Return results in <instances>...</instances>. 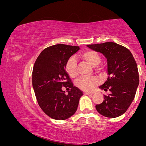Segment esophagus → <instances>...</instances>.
Returning <instances> with one entry per match:
<instances>
[{"label": "esophagus", "instance_id": "1", "mask_svg": "<svg viewBox=\"0 0 146 146\" xmlns=\"http://www.w3.org/2000/svg\"><path fill=\"white\" fill-rule=\"evenodd\" d=\"M84 94H86V95H92V94H93V93H91V92H87V91H85V92H84Z\"/></svg>", "mask_w": 146, "mask_h": 146}]
</instances>
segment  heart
<instances>
[{
  "label": "heart",
  "mask_w": 146,
  "mask_h": 146,
  "mask_svg": "<svg viewBox=\"0 0 146 146\" xmlns=\"http://www.w3.org/2000/svg\"><path fill=\"white\" fill-rule=\"evenodd\" d=\"M81 58L93 67L97 65L100 61V57L98 53L93 50H85L81 54ZM66 71L68 75L72 78H75L78 75L77 61L74 57H71L68 59L66 64ZM100 80L96 77H81L78 79L76 85L79 88L83 90L90 91L92 90Z\"/></svg>",
  "instance_id": "b5f03b06"
}]
</instances>
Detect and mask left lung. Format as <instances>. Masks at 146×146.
Listing matches in <instances>:
<instances>
[{"label": "left lung", "mask_w": 146, "mask_h": 146, "mask_svg": "<svg viewBox=\"0 0 146 146\" xmlns=\"http://www.w3.org/2000/svg\"><path fill=\"white\" fill-rule=\"evenodd\" d=\"M102 53L107 59L108 78L100 89L110 93L104 95L101 104H96L98 113L108 118H116L128 110L135 97L139 85L137 66L128 49L114 42L87 45Z\"/></svg>", "instance_id": "left-lung-1"}]
</instances>
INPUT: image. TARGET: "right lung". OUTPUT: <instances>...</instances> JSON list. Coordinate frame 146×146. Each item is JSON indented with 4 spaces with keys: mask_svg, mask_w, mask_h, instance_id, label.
<instances>
[{
    "mask_svg": "<svg viewBox=\"0 0 146 146\" xmlns=\"http://www.w3.org/2000/svg\"><path fill=\"white\" fill-rule=\"evenodd\" d=\"M79 49V46L64 44L48 47L34 63L32 86L37 101L43 111L54 120H66L73 116L83 94L74 87L65 70L68 59ZM62 86L72 89L65 94Z\"/></svg>",
    "mask_w": 146,
    "mask_h": 146,
    "instance_id": "1",
    "label": "right lung"
}]
</instances>
